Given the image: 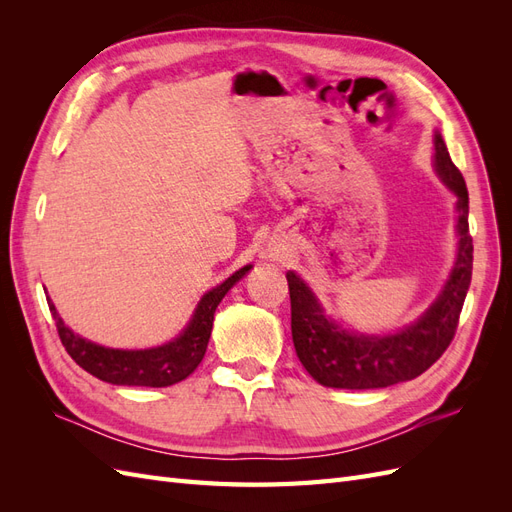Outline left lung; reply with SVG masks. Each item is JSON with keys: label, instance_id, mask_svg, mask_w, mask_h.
Here are the masks:
<instances>
[{"label": "left lung", "instance_id": "left-lung-1", "mask_svg": "<svg viewBox=\"0 0 512 512\" xmlns=\"http://www.w3.org/2000/svg\"><path fill=\"white\" fill-rule=\"evenodd\" d=\"M436 168L442 181L457 194L459 254L451 280L446 282L438 301L412 327L384 337L348 333L322 314L312 290L297 273L290 271L286 275L294 350L309 376L322 386L361 391L414 380L451 346L472 280L474 247L468 226L466 181L448 156L440 134H436Z\"/></svg>", "mask_w": 512, "mask_h": 512}]
</instances>
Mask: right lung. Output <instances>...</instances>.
<instances>
[{"mask_svg": "<svg viewBox=\"0 0 512 512\" xmlns=\"http://www.w3.org/2000/svg\"><path fill=\"white\" fill-rule=\"evenodd\" d=\"M250 269L252 267L247 265L235 271L226 282L209 290L205 297L200 299L188 329H185L175 342L151 350H113L91 344L87 339L72 333L64 324V320L59 318L51 299L46 301H49V309L53 314L61 344H64L66 352L72 356L76 365H81L91 376H96L104 382L160 389V386H170L185 380L198 367V363L203 361L213 329L215 307L220 305L224 294Z\"/></svg>", "mask_w": 512, "mask_h": 512, "instance_id": "add662e5", "label": "right lung"}]
</instances>
